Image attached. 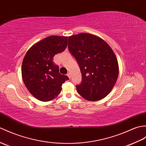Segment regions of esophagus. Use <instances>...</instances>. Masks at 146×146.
Returning <instances> with one entry per match:
<instances>
[{
    "instance_id": "1",
    "label": "esophagus",
    "mask_w": 146,
    "mask_h": 146,
    "mask_svg": "<svg viewBox=\"0 0 146 146\" xmlns=\"http://www.w3.org/2000/svg\"><path fill=\"white\" fill-rule=\"evenodd\" d=\"M67 76H68V78H71V77H72V76H71V74H70V73H68V74H67Z\"/></svg>"
}]
</instances>
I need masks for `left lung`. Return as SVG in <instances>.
I'll return each instance as SVG.
<instances>
[{"mask_svg":"<svg viewBox=\"0 0 146 146\" xmlns=\"http://www.w3.org/2000/svg\"><path fill=\"white\" fill-rule=\"evenodd\" d=\"M68 50L80 68L82 82L76 90L84 99L99 101L113 88L119 66L113 50L96 35L86 33L68 37Z\"/></svg>","mask_w":146,"mask_h":146,"instance_id":"8db88e82","label":"left lung"}]
</instances>
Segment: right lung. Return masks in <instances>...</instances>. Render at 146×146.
Segmentation results:
<instances>
[{"label":"right lung","instance_id":"obj_1","mask_svg":"<svg viewBox=\"0 0 146 146\" xmlns=\"http://www.w3.org/2000/svg\"><path fill=\"white\" fill-rule=\"evenodd\" d=\"M68 37L49 36L34 44L23 60L22 76L26 88L37 100L49 101L60 93L62 86L68 77L59 73L53 62L56 54L65 50Z\"/></svg>","mask_w":146,"mask_h":146}]
</instances>
